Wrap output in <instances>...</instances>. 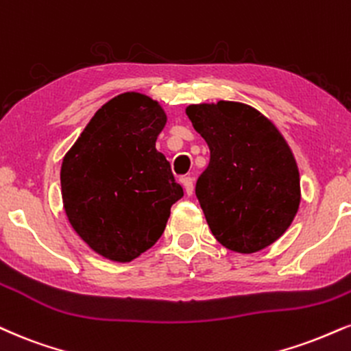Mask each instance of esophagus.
<instances>
[{
	"label": "esophagus",
	"mask_w": 351,
	"mask_h": 351,
	"mask_svg": "<svg viewBox=\"0 0 351 351\" xmlns=\"http://www.w3.org/2000/svg\"><path fill=\"white\" fill-rule=\"evenodd\" d=\"M181 183H183V186H184V193H186L188 196H191L194 191V180L191 178V176H186V178L181 180Z\"/></svg>",
	"instance_id": "34e87169"
}]
</instances>
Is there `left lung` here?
Segmentation results:
<instances>
[{"mask_svg":"<svg viewBox=\"0 0 351 351\" xmlns=\"http://www.w3.org/2000/svg\"><path fill=\"white\" fill-rule=\"evenodd\" d=\"M186 114L210 150L196 183L210 232L229 250H263L288 230L301 202L288 142L268 117L243 103L191 104Z\"/></svg>","mask_w":351,"mask_h":351,"instance_id":"8db88e82","label":"left lung"}]
</instances>
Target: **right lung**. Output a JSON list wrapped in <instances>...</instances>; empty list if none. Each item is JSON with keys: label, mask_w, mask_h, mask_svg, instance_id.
Instances as JSON below:
<instances>
[{"label": "right lung", "mask_w": 351, "mask_h": 351, "mask_svg": "<svg viewBox=\"0 0 351 351\" xmlns=\"http://www.w3.org/2000/svg\"><path fill=\"white\" fill-rule=\"evenodd\" d=\"M165 124L157 101L122 93L96 111L63 157L66 217L104 258L125 263L149 250L183 197L170 162L155 149Z\"/></svg>", "instance_id": "add662e5"}]
</instances>
